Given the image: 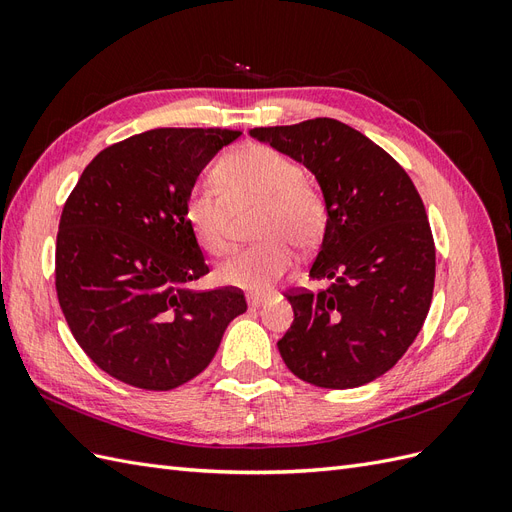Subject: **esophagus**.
<instances>
[{
    "mask_svg": "<svg viewBox=\"0 0 512 512\" xmlns=\"http://www.w3.org/2000/svg\"><path fill=\"white\" fill-rule=\"evenodd\" d=\"M265 301L267 294H247V303H250V307H260Z\"/></svg>",
    "mask_w": 512,
    "mask_h": 512,
    "instance_id": "obj_1",
    "label": "esophagus"
}]
</instances>
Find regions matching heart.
Masks as SVG:
<instances>
[{
  "label": "heart",
  "mask_w": 512,
  "mask_h": 512,
  "mask_svg": "<svg viewBox=\"0 0 512 512\" xmlns=\"http://www.w3.org/2000/svg\"><path fill=\"white\" fill-rule=\"evenodd\" d=\"M218 190H192L183 215L198 245L213 256L230 250V215L256 205L254 245L218 269V280L243 290H265L292 265V245L314 250L327 230L329 209L318 185L286 153L269 145H243L213 168Z\"/></svg>",
  "instance_id": "b5f03b06"
}]
</instances>
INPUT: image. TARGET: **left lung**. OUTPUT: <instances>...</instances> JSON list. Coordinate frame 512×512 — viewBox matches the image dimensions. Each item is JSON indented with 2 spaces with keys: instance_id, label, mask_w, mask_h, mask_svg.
<instances>
[{
  "instance_id": "obj_1",
  "label": "left lung",
  "mask_w": 512,
  "mask_h": 512,
  "mask_svg": "<svg viewBox=\"0 0 512 512\" xmlns=\"http://www.w3.org/2000/svg\"><path fill=\"white\" fill-rule=\"evenodd\" d=\"M252 136L312 170L329 209L309 277L331 284L284 294L294 309L277 342L284 363L322 389L380 378L412 346L433 297L436 245L421 196L397 160L337 119Z\"/></svg>"
}]
</instances>
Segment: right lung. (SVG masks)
Here are the masks:
<instances>
[{
    "label": "right lung",
    "mask_w": 512,
    "mask_h": 512,
    "mask_svg": "<svg viewBox=\"0 0 512 512\" xmlns=\"http://www.w3.org/2000/svg\"><path fill=\"white\" fill-rule=\"evenodd\" d=\"M226 128H156L102 149L61 211L55 290L83 352L145 391L190 382L247 309L239 288L190 290L209 273L185 198Z\"/></svg>",
    "instance_id": "right-lung-1"
}]
</instances>
